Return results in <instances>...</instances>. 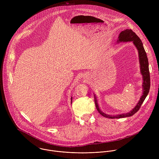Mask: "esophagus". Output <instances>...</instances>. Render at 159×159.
<instances>
[{
	"label": "esophagus",
	"mask_w": 159,
	"mask_h": 159,
	"mask_svg": "<svg viewBox=\"0 0 159 159\" xmlns=\"http://www.w3.org/2000/svg\"><path fill=\"white\" fill-rule=\"evenodd\" d=\"M88 74H85V75H84V78H85V79H87V77H88Z\"/></svg>",
	"instance_id": "1"
}]
</instances>
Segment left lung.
Wrapping results in <instances>:
<instances>
[{
    "instance_id": "8db88e82",
    "label": "left lung",
    "mask_w": 159,
    "mask_h": 159,
    "mask_svg": "<svg viewBox=\"0 0 159 159\" xmlns=\"http://www.w3.org/2000/svg\"><path fill=\"white\" fill-rule=\"evenodd\" d=\"M128 41H132L139 52L140 73L142 75V79H143V84H142L143 93L139 102L134 106V107L133 109H131L129 112L127 113H123V114L116 115H109L103 112L99 108L97 97L96 94L94 93V102L96 104V107L97 110L102 116L107 118L118 119V118H126V117L133 116L134 113H136L139 110L142 103L143 102L144 100L147 96L150 90V77L149 67H148V61L147 53L143 47V43L141 39H140V38L137 34H136L131 30H128V29L125 30L120 33L117 43H118L121 42H128Z\"/></svg>"
}]
</instances>
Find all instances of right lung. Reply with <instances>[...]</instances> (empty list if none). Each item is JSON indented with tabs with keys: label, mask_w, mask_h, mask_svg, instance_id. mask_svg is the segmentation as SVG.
Masks as SVG:
<instances>
[{
	"label": "right lung",
	"mask_w": 159,
	"mask_h": 159,
	"mask_svg": "<svg viewBox=\"0 0 159 159\" xmlns=\"http://www.w3.org/2000/svg\"><path fill=\"white\" fill-rule=\"evenodd\" d=\"M72 97L71 98V104H72Z\"/></svg>",
	"instance_id": "add662e5"
}]
</instances>
